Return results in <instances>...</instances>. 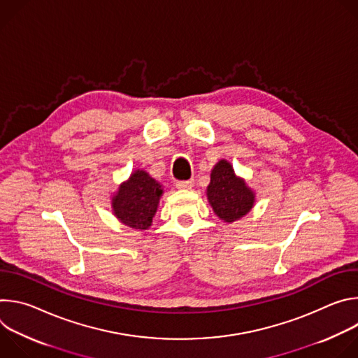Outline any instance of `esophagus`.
I'll use <instances>...</instances> for the list:
<instances>
[{
  "instance_id": "obj_1",
  "label": "esophagus",
  "mask_w": 358,
  "mask_h": 358,
  "mask_svg": "<svg viewBox=\"0 0 358 358\" xmlns=\"http://www.w3.org/2000/svg\"><path fill=\"white\" fill-rule=\"evenodd\" d=\"M192 187H194V180L178 181V182H177V188H180V189H191Z\"/></svg>"
}]
</instances>
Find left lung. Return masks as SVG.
I'll use <instances>...</instances> for the list:
<instances>
[{
  "label": "left lung",
  "instance_id": "obj_1",
  "mask_svg": "<svg viewBox=\"0 0 358 358\" xmlns=\"http://www.w3.org/2000/svg\"><path fill=\"white\" fill-rule=\"evenodd\" d=\"M207 198L215 215L227 224L245 217L255 206L257 194L238 177L228 160H220L211 170V180L207 187Z\"/></svg>",
  "mask_w": 358,
  "mask_h": 358
}]
</instances>
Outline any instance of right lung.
<instances>
[{"mask_svg": "<svg viewBox=\"0 0 358 358\" xmlns=\"http://www.w3.org/2000/svg\"><path fill=\"white\" fill-rule=\"evenodd\" d=\"M164 187L145 170L137 169L112 195L113 215L123 225L145 231L152 224Z\"/></svg>", "mask_w": 358, "mask_h": 358, "instance_id": "right-lung-1", "label": "right lung"}]
</instances>
